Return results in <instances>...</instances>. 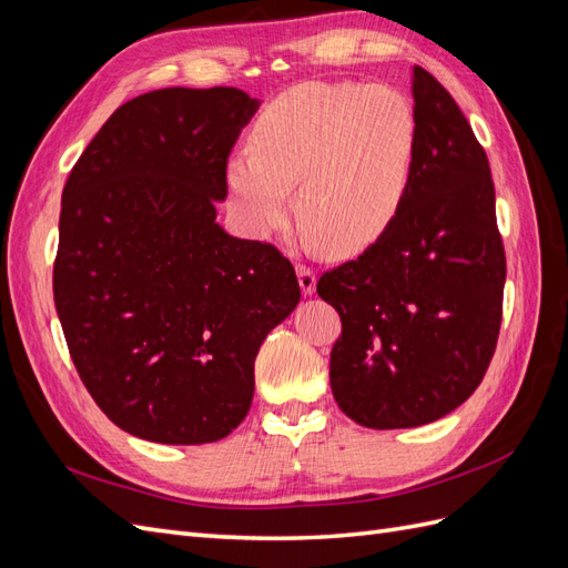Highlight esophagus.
<instances>
[{
  "instance_id": "34e87169",
  "label": "esophagus",
  "mask_w": 568,
  "mask_h": 568,
  "mask_svg": "<svg viewBox=\"0 0 568 568\" xmlns=\"http://www.w3.org/2000/svg\"><path fill=\"white\" fill-rule=\"evenodd\" d=\"M296 274H298V284H301V291L305 296H313L315 294V286H317V277L315 272L307 267V265H296Z\"/></svg>"
}]
</instances>
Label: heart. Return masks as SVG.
<instances>
[{
	"mask_svg": "<svg viewBox=\"0 0 568 568\" xmlns=\"http://www.w3.org/2000/svg\"><path fill=\"white\" fill-rule=\"evenodd\" d=\"M248 153L225 163L242 225L265 236L284 227L296 184L303 227L334 257L369 248L407 199L419 151L412 101L388 84L301 82L255 118Z\"/></svg>",
	"mask_w": 568,
	"mask_h": 568,
	"instance_id": "heart-1",
	"label": "heart"
}]
</instances>
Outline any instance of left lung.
I'll return each mask as SVG.
<instances>
[{"label": "left lung", "instance_id": "left-lung-1", "mask_svg": "<svg viewBox=\"0 0 568 568\" xmlns=\"http://www.w3.org/2000/svg\"><path fill=\"white\" fill-rule=\"evenodd\" d=\"M412 99L419 151L400 215L317 282L341 317L332 393L367 428L432 424L459 407L484 379L503 320L507 265L486 151L419 65Z\"/></svg>", "mask_w": 568, "mask_h": 568}]
</instances>
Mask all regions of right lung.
<instances>
[{
    "mask_svg": "<svg viewBox=\"0 0 568 568\" xmlns=\"http://www.w3.org/2000/svg\"><path fill=\"white\" fill-rule=\"evenodd\" d=\"M261 101L168 88L113 111L61 196L54 303L73 365L123 432L201 445L253 400L265 336L301 286L270 244L217 225L225 163Z\"/></svg>",
    "mask_w": 568,
    "mask_h": 568,
    "instance_id": "add662e5",
    "label": "right lung"
}]
</instances>
